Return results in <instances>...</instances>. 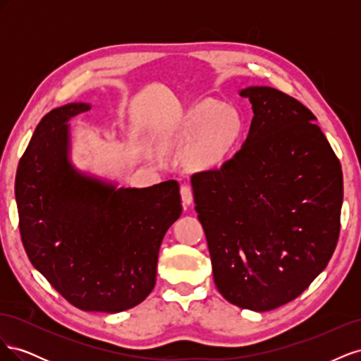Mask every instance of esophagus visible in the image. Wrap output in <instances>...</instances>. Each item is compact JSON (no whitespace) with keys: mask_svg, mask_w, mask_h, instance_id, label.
Returning <instances> with one entry per match:
<instances>
[{"mask_svg":"<svg viewBox=\"0 0 361 361\" xmlns=\"http://www.w3.org/2000/svg\"><path fill=\"white\" fill-rule=\"evenodd\" d=\"M180 197L183 204H191L192 203V188L190 185H182L180 187Z\"/></svg>","mask_w":361,"mask_h":361,"instance_id":"obj_1","label":"esophagus"}]
</instances>
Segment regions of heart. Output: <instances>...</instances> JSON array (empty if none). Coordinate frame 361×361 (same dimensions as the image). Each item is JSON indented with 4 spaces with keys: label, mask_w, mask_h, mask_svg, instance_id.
Returning <instances> with one entry per match:
<instances>
[{
    "label": "heart",
    "mask_w": 361,
    "mask_h": 361,
    "mask_svg": "<svg viewBox=\"0 0 361 361\" xmlns=\"http://www.w3.org/2000/svg\"><path fill=\"white\" fill-rule=\"evenodd\" d=\"M243 117L233 108L221 106L215 101H203L182 116L174 133V141L187 145L193 137L190 161L199 169L221 164L243 137Z\"/></svg>",
    "instance_id": "1"
}]
</instances>
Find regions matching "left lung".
I'll return each instance as SVG.
<instances>
[{
	"label": "left lung",
	"mask_w": 361,
	"mask_h": 361,
	"mask_svg": "<svg viewBox=\"0 0 361 361\" xmlns=\"http://www.w3.org/2000/svg\"><path fill=\"white\" fill-rule=\"evenodd\" d=\"M253 106L244 146L192 174L214 281L238 307L268 312L307 289L341 233V162L316 117L271 87L241 92Z\"/></svg>",
	"instance_id": "1"
}]
</instances>
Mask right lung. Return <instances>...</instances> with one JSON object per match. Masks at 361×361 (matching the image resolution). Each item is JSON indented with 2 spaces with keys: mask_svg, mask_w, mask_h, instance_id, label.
Instances as JSON below:
<instances>
[{
  "mask_svg": "<svg viewBox=\"0 0 361 361\" xmlns=\"http://www.w3.org/2000/svg\"><path fill=\"white\" fill-rule=\"evenodd\" d=\"M89 110L68 104L40 120L16 171L19 232L32 267L64 300L117 313L155 286L162 238L182 212L179 183L116 190L76 171L66 122Z\"/></svg>",
  "mask_w": 361,
  "mask_h": 361,
  "instance_id": "right-lung-1",
  "label": "right lung"
}]
</instances>
